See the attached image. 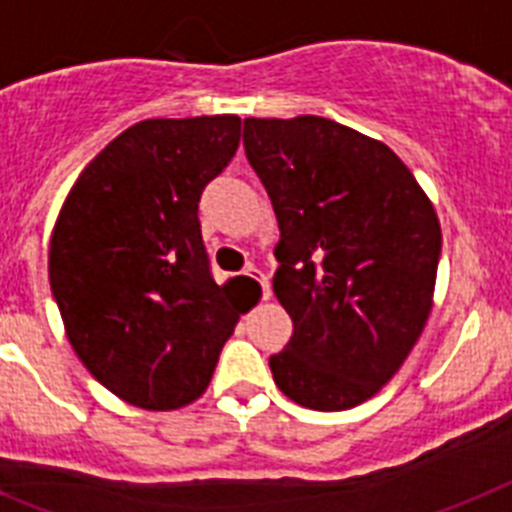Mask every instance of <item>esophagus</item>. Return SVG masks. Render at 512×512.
<instances>
[{
	"instance_id": "obj_1",
	"label": "esophagus",
	"mask_w": 512,
	"mask_h": 512,
	"mask_svg": "<svg viewBox=\"0 0 512 512\" xmlns=\"http://www.w3.org/2000/svg\"><path fill=\"white\" fill-rule=\"evenodd\" d=\"M248 277V280H253V282H259V287H261V298H269V293H272V287H269V280H266V274L264 272H259V269H246V272H243Z\"/></svg>"
}]
</instances>
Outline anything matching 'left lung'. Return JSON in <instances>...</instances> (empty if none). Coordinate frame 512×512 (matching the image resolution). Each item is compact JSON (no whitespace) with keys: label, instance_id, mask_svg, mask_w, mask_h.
<instances>
[{"label":"left lung","instance_id":"obj_1","mask_svg":"<svg viewBox=\"0 0 512 512\" xmlns=\"http://www.w3.org/2000/svg\"><path fill=\"white\" fill-rule=\"evenodd\" d=\"M243 146L277 214L272 285L293 319L274 382L303 408H353L395 377L429 319L432 201L390 146L327 117H248Z\"/></svg>","mask_w":512,"mask_h":512}]
</instances>
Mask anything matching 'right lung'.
Masks as SVG:
<instances>
[{"label": "right lung", "instance_id": "1", "mask_svg": "<svg viewBox=\"0 0 512 512\" xmlns=\"http://www.w3.org/2000/svg\"><path fill=\"white\" fill-rule=\"evenodd\" d=\"M238 143L235 114L135 122L62 204L52 295L83 366L125 403L175 411L201 398L243 314L238 277H211L198 222Z\"/></svg>", "mask_w": 512, "mask_h": 512}]
</instances>
